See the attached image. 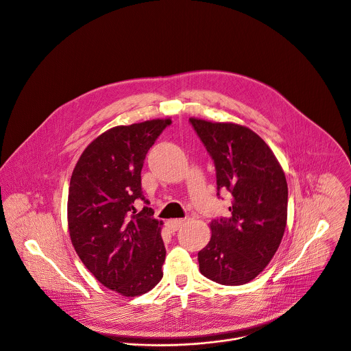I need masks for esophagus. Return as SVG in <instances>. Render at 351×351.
I'll use <instances>...</instances> for the list:
<instances>
[{
	"label": "esophagus",
	"instance_id": "34e87169",
	"mask_svg": "<svg viewBox=\"0 0 351 351\" xmlns=\"http://www.w3.org/2000/svg\"><path fill=\"white\" fill-rule=\"evenodd\" d=\"M183 222H184V219H182V218L169 219V221H167V228H168L169 232H176L183 225Z\"/></svg>",
	"mask_w": 351,
	"mask_h": 351
}]
</instances>
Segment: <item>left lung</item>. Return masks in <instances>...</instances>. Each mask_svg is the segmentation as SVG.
Instances as JSON below:
<instances>
[{
	"label": "left lung",
	"mask_w": 351,
	"mask_h": 351,
	"mask_svg": "<svg viewBox=\"0 0 351 351\" xmlns=\"http://www.w3.org/2000/svg\"><path fill=\"white\" fill-rule=\"evenodd\" d=\"M215 167L217 195L228 191L230 217L210 223L198 252L199 271L221 285L256 278L280 247L287 219V183L273 150L256 133L234 123L190 119Z\"/></svg>",
	"instance_id": "left-lung-1"
}]
</instances>
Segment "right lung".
<instances>
[{
  "instance_id": "add662e5",
  "label": "right lung",
  "mask_w": 351,
  "mask_h": 351,
  "mask_svg": "<svg viewBox=\"0 0 351 351\" xmlns=\"http://www.w3.org/2000/svg\"><path fill=\"white\" fill-rule=\"evenodd\" d=\"M172 123L153 119L117 126L82 152L71 173L68 225L71 244L85 267L106 287L141 295L162 278L165 247L161 223L141 187L147 150Z\"/></svg>"
}]
</instances>
